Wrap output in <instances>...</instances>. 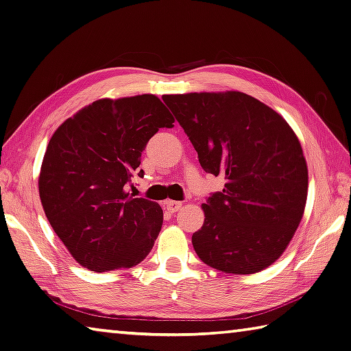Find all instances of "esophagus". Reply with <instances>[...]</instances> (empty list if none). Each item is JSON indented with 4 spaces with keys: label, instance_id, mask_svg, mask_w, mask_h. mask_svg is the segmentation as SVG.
<instances>
[{
    "label": "esophagus",
    "instance_id": "1",
    "mask_svg": "<svg viewBox=\"0 0 351 351\" xmlns=\"http://www.w3.org/2000/svg\"><path fill=\"white\" fill-rule=\"evenodd\" d=\"M163 207L171 213H174L177 210H180L182 207V202H176V199H167V202H163Z\"/></svg>",
    "mask_w": 351,
    "mask_h": 351
}]
</instances>
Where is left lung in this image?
Returning a JSON list of instances; mask_svg holds the SVG:
<instances>
[{"label":"left lung","mask_w":351,"mask_h":351,"mask_svg":"<svg viewBox=\"0 0 351 351\" xmlns=\"http://www.w3.org/2000/svg\"><path fill=\"white\" fill-rule=\"evenodd\" d=\"M206 173L226 180L192 245L206 265L253 274L283 254L303 218L307 165L283 117L244 92L163 95Z\"/></svg>","instance_id":"obj_1"}]
</instances>
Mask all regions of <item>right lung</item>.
Wrapping results in <instances>:
<instances>
[{"instance_id": "obj_1", "label": "right lung", "mask_w": 351, "mask_h": 351, "mask_svg": "<svg viewBox=\"0 0 351 351\" xmlns=\"http://www.w3.org/2000/svg\"><path fill=\"white\" fill-rule=\"evenodd\" d=\"M174 118L153 94L101 98L68 118L48 142L39 197L71 256L95 273L136 267L159 234L162 207L125 191L147 142Z\"/></svg>"}]
</instances>
